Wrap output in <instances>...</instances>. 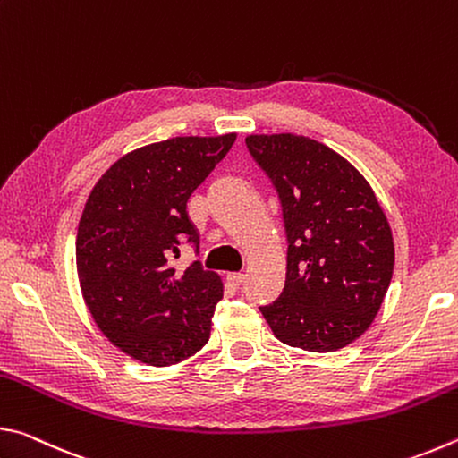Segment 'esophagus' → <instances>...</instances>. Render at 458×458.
Segmentation results:
<instances>
[{
	"instance_id": "esophagus-1",
	"label": "esophagus",
	"mask_w": 458,
	"mask_h": 458,
	"mask_svg": "<svg viewBox=\"0 0 458 458\" xmlns=\"http://www.w3.org/2000/svg\"><path fill=\"white\" fill-rule=\"evenodd\" d=\"M226 281L234 286V289H240V286H242V283H244V275L242 273H228L226 275Z\"/></svg>"
}]
</instances>
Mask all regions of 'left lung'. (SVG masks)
Instances as JSON below:
<instances>
[{
    "label": "left lung",
    "mask_w": 458,
    "mask_h": 458,
    "mask_svg": "<svg viewBox=\"0 0 458 458\" xmlns=\"http://www.w3.org/2000/svg\"><path fill=\"white\" fill-rule=\"evenodd\" d=\"M246 147L281 201L286 276L259 309L291 347L335 352L374 321L392 281L390 224L369 183L309 137L250 135Z\"/></svg>",
    "instance_id": "1"
}]
</instances>
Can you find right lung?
I'll return each instance as SVG.
<instances>
[{
  "instance_id": "right-lung-1",
  "label": "right lung",
  "mask_w": 458,
  "mask_h": 458,
  "mask_svg": "<svg viewBox=\"0 0 458 458\" xmlns=\"http://www.w3.org/2000/svg\"><path fill=\"white\" fill-rule=\"evenodd\" d=\"M236 135L175 137L121 157L90 191L76 234L82 297L100 331L131 358L165 368L210 339L220 276L172 259L199 236L188 199L226 157Z\"/></svg>"
}]
</instances>
